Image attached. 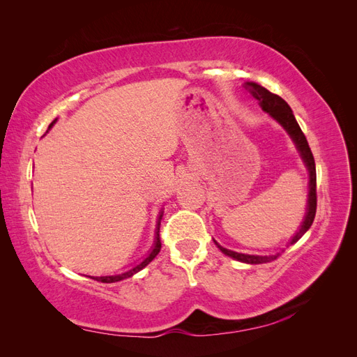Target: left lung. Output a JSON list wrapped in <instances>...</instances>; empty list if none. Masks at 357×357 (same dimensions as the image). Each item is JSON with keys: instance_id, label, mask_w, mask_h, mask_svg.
<instances>
[{"instance_id": "obj_1", "label": "left lung", "mask_w": 357, "mask_h": 357, "mask_svg": "<svg viewBox=\"0 0 357 357\" xmlns=\"http://www.w3.org/2000/svg\"><path fill=\"white\" fill-rule=\"evenodd\" d=\"M247 88L250 89L252 95L255 96V98L259 101V104H261L262 110H265L266 113L271 114L275 121L282 125L286 131L289 132V135L291 137V139H294L299 153L302 156V159H304L305 165L310 171V193H308V205H307V215H305V220L302 222L301 225V229L296 232V235L294 236V238L290 240L289 245L296 243L302 235H304L310 226L312 225V222H314V218H316V210H317V192H316V164H314V158H312V153H311V149L308 146V142L307 138L304 135V132L301 131V128L296 122V119L294 116V113H291L289 104L282 98V96H278L273 92H269L268 89H265L264 86L257 84V83H247ZM218 244V243H215ZM218 247L220 248V250L228 255L234 259H236V261H241V262H245V264H266V262H271V261H275V259L282 255L284 250H282V253H275V255H269V256H256V255H243V253H236V252H232V250H228V248H225L222 245L218 244Z\"/></svg>"}]
</instances>
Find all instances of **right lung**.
I'll list each match as a JSON object with an SVG mask.
<instances>
[{
    "label": "right lung",
    "mask_w": 357,
    "mask_h": 357,
    "mask_svg": "<svg viewBox=\"0 0 357 357\" xmlns=\"http://www.w3.org/2000/svg\"><path fill=\"white\" fill-rule=\"evenodd\" d=\"M53 123H55V121H53V122L50 123V126H52ZM160 219H162V213H160V215H159L158 226H156V240H155V247H153V250L150 252V255L144 259V261H143L142 264H138V265H137V266H134L132 269H129V271L122 273V274H117V275H104V277H91V278L96 280V282H101V283H116V282H121V280H123V278L132 277V275H134L135 273H138V271H142V269H143L146 265H149L150 262H152L153 259L156 257V255L160 252V245H162V243H160V236H159Z\"/></svg>",
    "instance_id": "add662e5"
}]
</instances>
